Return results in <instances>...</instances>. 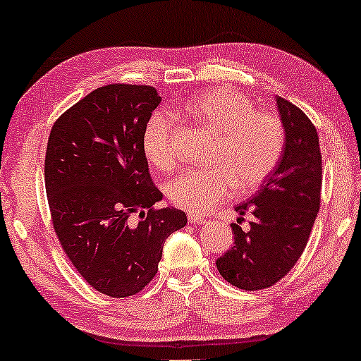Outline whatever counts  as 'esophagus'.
Segmentation results:
<instances>
[{"mask_svg":"<svg viewBox=\"0 0 361 361\" xmlns=\"http://www.w3.org/2000/svg\"><path fill=\"white\" fill-rule=\"evenodd\" d=\"M188 221L196 223V225H204L205 219H202V216L197 215V214H188Z\"/></svg>","mask_w":361,"mask_h":361,"instance_id":"34e87169","label":"esophagus"}]
</instances>
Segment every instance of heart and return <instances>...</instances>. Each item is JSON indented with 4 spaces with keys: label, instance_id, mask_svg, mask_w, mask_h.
<instances>
[{
    "label": "heart",
    "instance_id": "1",
    "mask_svg": "<svg viewBox=\"0 0 361 361\" xmlns=\"http://www.w3.org/2000/svg\"><path fill=\"white\" fill-rule=\"evenodd\" d=\"M186 112L216 135L209 169L183 170L167 185L169 201L176 207L205 214L226 201L234 191L259 188L283 156L286 133L274 114L255 111L249 96L231 87L205 91L185 106ZM142 149L160 170L175 165L173 118L157 111L142 135Z\"/></svg>",
    "mask_w": 361,
    "mask_h": 361
}]
</instances>
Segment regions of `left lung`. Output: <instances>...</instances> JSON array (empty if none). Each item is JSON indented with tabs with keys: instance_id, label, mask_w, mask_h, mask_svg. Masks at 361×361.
Returning a JSON list of instances; mask_svg holds the SVG:
<instances>
[{
	"instance_id": "8db88e82",
	"label": "left lung",
	"mask_w": 361,
	"mask_h": 361,
	"mask_svg": "<svg viewBox=\"0 0 361 361\" xmlns=\"http://www.w3.org/2000/svg\"><path fill=\"white\" fill-rule=\"evenodd\" d=\"M286 141L273 173L249 201L234 207L240 222L250 211L251 230L231 223L233 247L216 260L228 283L244 290L267 289L290 271L304 252L322 202V151L312 120L276 96Z\"/></svg>"
}]
</instances>
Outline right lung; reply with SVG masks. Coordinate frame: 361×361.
I'll return each mask as SVG.
<instances>
[{
    "instance_id": "1",
    "label": "right lung",
    "mask_w": 361,
    "mask_h": 361,
    "mask_svg": "<svg viewBox=\"0 0 361 361\" xmlns=\"http://www.w3.org/2000/svg\"><path fill=\"white\" fill-rule=\"evenodd\" d=\"M162 98L149 85L94 90L51 128L44 157L51 220L67 259L109 297L141 293L157 273L165 239L186 225L149 175L142 135Z\"/></svg>"
}]
</instances>
